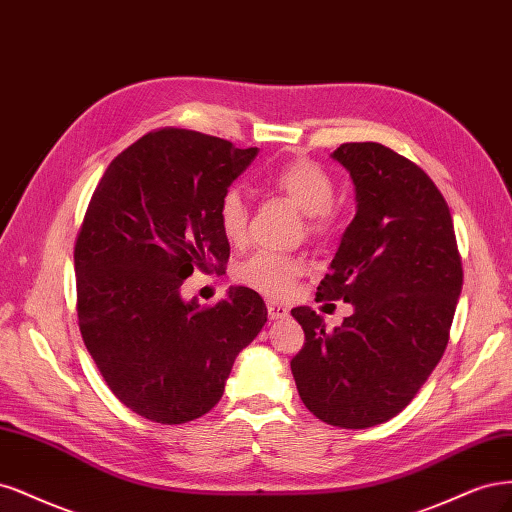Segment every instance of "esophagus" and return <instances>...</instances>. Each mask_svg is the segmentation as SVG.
<instances>
[{
  "label": "esophagus",
  "instance_id": "esophagus-1",
  "mask_svg": "<svg viewBox=\"0 0 512 512\" xmlns=\"http://www.w3.org/2000/svg\"><path fill=\"white\" fill-rule=\"evenodd\" d=\"M289 315V308L278 304V302H268V317L270 319H283Z\"/></svg>",
  "mask_w": 512,
  "mask_h": 512
}]
</instances>
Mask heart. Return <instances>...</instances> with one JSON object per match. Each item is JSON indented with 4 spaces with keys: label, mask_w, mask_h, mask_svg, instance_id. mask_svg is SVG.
Segmentation results:
<instances>
[{
    "label": "heart",
    "mask_w": 512,
    "mask_h": 512,
    "mask_svg": "<svg viewBox=\"0 0 512 512\" xmlns=\"http://www.w3.org/2000/svg\"><path fill=\"white\" fill-rule=\"evenodd\" d=\"M268 185L304 212V227L310 238H323L332 232L336 221V185L319 163L308 159L289 161L268 176ZM217 221L229 244H244L246 229H249V206L238 189L229 187L223 191L217 204ZM302 274L304 261L300 257L270 251L255 253L242 261L234 272L240 285L276 300L285 298Z\"/></svg>",
    "instance_id": "1"
}]
</instances>
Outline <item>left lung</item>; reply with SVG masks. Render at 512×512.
I'll return each instance as SVG.
<instances>
[{
    "mask_svg": "<svg viewBox=\"0 0 512 512\" xmlns=\"http://www.w3.org/2000/svg\"><path fill=\"white\" fill-rule=\"evenodd\" d=\"M334 159L351 172L357 212L317 302L355 312L329 332L310 306L293 308L304 346L291 372L317 419L364 430L402 412L438 366L464 270L449 206L417 163L378 142L340 144Z\"/></svg>",
    "mask_w": 512,
    "mask_h": 512,
    "instance_id": "obj_1",
    "label": "left lung"
}]
</instances>
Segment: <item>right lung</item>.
<instances>
[{
    "label": "right lung",
    "mask_w": 512,
    "mask_h": 512,
    "mask_svg": "<svg viewBox=\"0 0 512 512\" xmlns=\"http://www.w3.org/2000/svg\"><path fill=\"white\" fill-rule=\"evenodd\" d=\"M257 153L161 127L114 157L91 195L74 244L78 327L110 391L148 421L206 415L266 323L249 287L212 306L180 298L193 270L225 274L217 204Z\"/></svg>",
    "instance_id": "add662e5"
}]
</instances>
